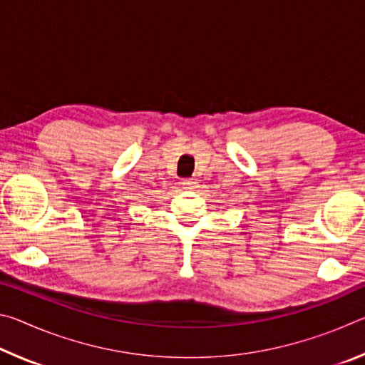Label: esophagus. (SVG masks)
<instances>
[{"label":"esophagus","instance_id":"obj_1","mask_svg":"<svg viewBox=\"0 0 365 365\" xmlns=\"http://www.w3.org/2000/svg\"><path fill=\"white\" fill-rule=\"evenodd\" d=\"M180 185H183V188H187V190H193L197 185V182H196V178H182Z\"/></svg>","mask_w":365,"mask_h":365}]
</instances>
